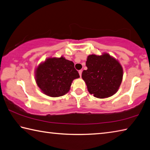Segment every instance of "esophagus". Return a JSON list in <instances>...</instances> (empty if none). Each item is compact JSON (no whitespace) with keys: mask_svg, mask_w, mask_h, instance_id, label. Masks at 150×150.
<instances>
[{"mask_svg":"<svg viewBox=\"0 0 150 150\" xmlns=\"http://www.w3.org/2000/svg\"><path fill=\"white\" fill-rule=\"evenodd\" d=\"M79 73L80 77H81V75H82V70H79Z\"/></svg>","mask_w":150,"mask_h":150,"instance_id":"1","label":"esophagus"}]
</instances>
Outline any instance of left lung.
I'll list each match as a JSON object with an SVG mask.
<instances>
[{
  "instance_id": "8db88e82",
  "label": "left lung",
  "mask_w": 150,
  "mask_h": 150,
  "mask_svg": "<svg viewBox=\"0 0 150 150\" xmlns=\"http://www.w3.org/2000/svg\"><path fill=\"white\" fill-rule=\"evenodd\" d=\"M86 70L82 73L90 94L98 98H105L115 94L119 88L123 70L118 60L108 53L101 56L89 55Z\"/></svg>"
}]
</instances>
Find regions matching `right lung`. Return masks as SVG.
Here are the masks:
<instances>
[{"label": "right lung", "instance_id": "right-lung-1", "mask_svg": "<svg viewBox=\"0 0 150 150\" xmlns=\"http://www.w3.org/2000/svg\"><path fill=\"white\" fill-rule=\"evenodd\" d=\"M37 86L47 96L59 97L69 91L73 81L80 77L74 63L64 57L49 58L35 69Z\"/></svg>", "mask_w": 150, "mask_h": 150}]
</instances>
